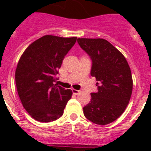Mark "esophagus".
<instances>
[{"instance_id": "esophagus-1", "label": "esophagus", "mask_w": 151, "mask_h": 151, "mask_svg": "<svg viewBox=\"0 0 151 151\" xmlns=\"http://www.w3.org/2000/svg\"><path fill=\"white\" fill-rule=\"evenodd\" d=\"M72 91H73V93L74 94V95H78L79 93H80V91L75 90V89H72Z\"/></svg>"}]
</instances>
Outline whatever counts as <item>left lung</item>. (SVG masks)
Here are the masks:
<instances>
[{"label":"left lung","instance_id":"left-lung-1","mask_svg":"<svg viewBox=\"0 0 151 151\" xmlns=\"http://www.w3.org/2000/svg\"><path fill=\"white\" fill-rule=\"evenodd\" d=\"M80 47L91 56V74L98 82V91L83 108L86 119L100 125L113 122L122 115L133 91L129 65L119 50L104 39L79 38Z\"/></svg>","mask_w":151,"mask_h":151}]
</instances>
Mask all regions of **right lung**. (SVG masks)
Wrapping results in <instances>:
<instances>
[{
	"label": "right lung",
	"mask_w": 151,
	"mask_h": 151,
	"mask_svg": "<svg viewBox=\"0 0 151 151\" xmlns=\"http://www.w3.org/2000/svg\"><path fill=\"white\" fill-rule=\"evenodd\" d=\"M77 37L44 35L30 44L15 71L17 91L23 108L35 120L51 122L59 119L71 99V90L57 84L56 75Z\"/></svg>",
	"instance_id": "right-lung-1"
}]
</instances>
